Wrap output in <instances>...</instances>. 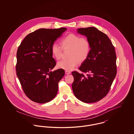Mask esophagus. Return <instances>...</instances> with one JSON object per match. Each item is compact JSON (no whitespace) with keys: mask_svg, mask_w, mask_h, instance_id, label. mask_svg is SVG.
I'll list each match as a JSON object with an SVG mask.
<instances>
[{"mask_svg":"<svg viewBox=\"0 0 134 134\" xmlns=\"http://www.w3.org/2000/svg\"><path fill=\"white\" fill-rule=\"evenodd\" d=\"M71 72L70 71H68V70H66V71H65V74H67V75L71 74Z\"/></svg>","mask_w":134,"mask_h":134,"instance_id":"esophagus-1","label":"esophagus"}]
</instances>
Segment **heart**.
I'll return each mask as SVG.
<instances>
[{"mask_svg":"<svg viewBox=\"0 0 134 134\" xmlns=\"http://www.w3.org/2000/svg\"><path fill=\"white\" fill-rule=\"evenodd\" d=\"M60 45L54 43L51 47L53 57L57 60L61 58L62 48L69 49V58L59 61L57 63L59 68L71 70L77 65L78 62L85 61L89 56L90 44L88 40L85 37H80L74 34H70L61 40Z\"/></svg>","mask_w":134,"mask_h":134,"instance_id":"heart-1","label":"heart"}]
</instances>
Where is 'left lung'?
<instances>
[{"label": "left lung", "mask_w": 134, "mask_h": 134, "mask_svg": "<svg viewBox=\"0 0 134 134\" xmlns=\"http://www.w3.org/2000/svg\"><path fill=\"white\" fill-rule=\"evenodd\" d=\"M77 32L85 36L90 44L87 59L79 69L73 71L72 87L77 98L85 103L101 100L108 93L116 74L115 47L108 36L94 27L80 28Z\"/></svg>", "instance_id": "8db88e82"}]
</instances>
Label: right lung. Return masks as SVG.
<instances>
[{
	"mask_svg": "<svg viewBox=\"0 0 134 134\" xmlns=\"http://www.w3.org/2000/svg\"><path fill=\"white\" fill-rule=\"evenodd\" d=\"M67 29H40L27 35L16 53V75L25 94L39 103L49 102L57 95L63 69L51 71L56 65L51 47Z\"/></svg>",
	"mask_w": 134,
	"mask_h": 134,
	"instance_id": "1",
	"label": "right lung"
}]
</instances>
